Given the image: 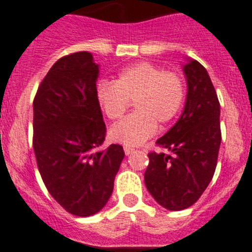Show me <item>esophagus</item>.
Masks as SVG:
<instances>
[{
  "label": "esophagus",
  "instance_id": "obj_1",
  "mask_svg": "<svg viewBox=\"0 0 252 252\" xmlns=\"http://www.w3.org/2000/svg\"><path fill=\"white\" fill-rule=\"evenodd\" d=\"M124 150H125V154H126V155H130V154H132L133 151H135V149L130 148V146H125Z\"/></svg>",
  "mask_w": 252,
  "mask_h": 252
}]
</instances>
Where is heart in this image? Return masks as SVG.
<instances>
[{"instance_id": "heart-1", "label": "heart", "mask_w": 252, "mask_h": 252, "mask_svg": "<svg viewBox=\"0 0 252 252\" xmlns=\"http://www.w3.org/2000/svg\"><path fill=\"white\" fill-rule=\"evenodd\" d=\"M95 97L111 121L121 120L133 102L135 112L113 126L110 137L122 145L137 146L154 136L157 124L165 126L177 117L186 99V86L177 73L142 62L121 70L115 83L101 82Z\"/></svg>"}]
</instances>
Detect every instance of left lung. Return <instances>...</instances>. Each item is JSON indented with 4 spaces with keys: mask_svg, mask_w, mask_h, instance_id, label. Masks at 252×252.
Returning <instances> with one entry per match:
<instances>
[{
    "mask_svg": "<svg viewBox=\"0 0 252 252\" xmlns=\"http://www.w3.org/2000/svg\"><path fill=\"white\" fill-rule=\"evenodd\" d=\"M188 93L177 124L157 141L170 154L149 153L145 186L169 211H182L199 199L217 166L221 145L220 102L206 68L197 60L184 65Z\"/></svg>",
    "mask_w": 252,
    "mask_h": 252,
    "instance_id": "8db88e82",
    "label": "left lung"
}]
</instances>
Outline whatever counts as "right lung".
Segmentation results:
<instances>
[{
  "label": "right lung",
  "instance_id": "obj_1",
  "mask_svg": "<svg viewBox=\"0 0 252 252\" xmlns=\"http://www.w3.org/2000/svg\"><path fill=\"white\" fill-rule=\"evenodd\" d=\"M98 65L88 51L60 58L40 83L34 98V146L40 175L51 197L66 212L88 217L99 212L113 190L125 158L106 137L95 97Z\"/></svg>",
  "mask_w": 252,
  "mask_h": 252
}]
</instances>
